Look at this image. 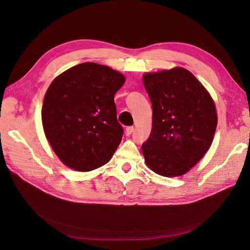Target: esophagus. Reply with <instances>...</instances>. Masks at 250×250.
Here are the masks:
<instances>
[{
  "label": "esophagus",
  "instance_id": "obj_1",
  "mask_svg": "<svg viewBox=\"0 0 250 250\" xmlns=\"http://www.w3.org/2000/svg\"><path fill=\"white\" fill-rule=\"evenodd\" d=\"M134 129H135L134 126H127V127L125 128V135H126V136H129L130 134H132V133L134 132Z\"/></svg>",
  "mask_w": 250,
  "mask_h": 250
}]
</instances>
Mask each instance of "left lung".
<instances>
[{
  "label": "left lung",
  "instance_id": "obj_1",
  "mask_svg": "<svg viewBox=\"0 0 250 250\" xmlns=\"http://www.w3.org/2000/svg\"><path fill=\"white\" fill-rule=\"evenodd\" d=\"M153 107L152 130L142 151L157 174L187 173L211 147L217 127L215 103L189 71L176 67L143 76Z\"/></svg>",
  "mask_w": 250,
  "mask_h": 250
}]
</instances>
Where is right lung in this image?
Instances as JSON below:
<instances>
[{
    "mask_svg": "<svg viewBox=\"0 0 250 250\" xmlns=\"http://www.w3.org/2000/svg\"><path fill=\"white\" fill-rule=\"evenodd\" d=\"M125 81L107 65L83 62L48 87L42 110L45 137L68 167L87 172L106 164L122 141L114 95Z\"/></svg>",
    "mask_w": 250,
    "mask_h": 250,
    "instance_id": "obj_1",
    "label": "right lung"
}]
</instances>
